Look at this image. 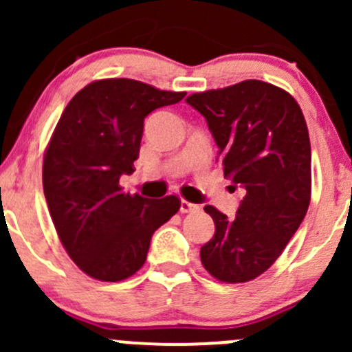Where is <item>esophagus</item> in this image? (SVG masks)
I'll return each mask as SVG.
<instances>
[{"instance_id":"esophagus-1","label":"esophagus","mask_w":352,"mask_h":352,"mask_svg":"<svg viewBox=\"0 0 352 352\" xmlns=\"http://www.w3.org/2000/svg\"><path fill=\"white\" fill-rule=\"evenodd\" d=\"M180 211H182V212L199 211V206L192 204V202H189V201H186V199H182V201H180Z\"/></svg>"}]
</instances>
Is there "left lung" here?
Instances as JSON below:
<instances>
[{
	"label": "left lung",
	"mask_w": 352,
	"mask_h": 352,
	"mask_svg": "<svg viewBox=\"0 0 352 352\" xmlns=\"http://www.w3.org/2000/svg\"><path fill=\"white\" fill-rule=\"evenodd\" d=\"M204 116L225 177L242 186L235 218L212 206L214 235L201 247L206 271L247 283L267 271L296 233L311 196V150L298 102L283 88L245 80L187 97Z\"/></svg>",
	"instance_id": "obj_1"
}]
</instances>
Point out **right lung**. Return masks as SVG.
I'll return each instance as SVG.
<instances>
[{"label":"right lung","mask_w":352,"mask_h":352,"mask_svg":"<svg viewBox=\"0 0 352 352\" xmlns=\"http://www.w3.org/2000/svg\"><path fill=\"white\" fill-rule=\"evenodd\" d=\"M186 91L129 78L81 88L66 105L42 166V186L59 240L74 264L98 281L117 283L143 267L151 236L180 209V199L124 192L122 173L140 156L144 117Z\"/></svg>","instance_id":"obj_1"}]
</instances>
